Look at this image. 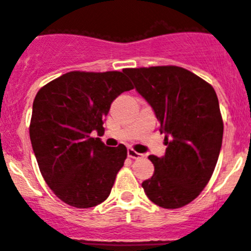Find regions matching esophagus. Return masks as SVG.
I'll return each instance as SVG.
<instances>
[{
  "label": "esophagus",
  "instance_id": "34e87169",
  "mask_svg": "<svg viewBox=\"0 0 251 251\" xmlns=\"http://www.w3.org/2000/svg\"><path fill=\"white\" fill-rule=\"evenodd\" d=\"M127 155L130 158H133V159H140V158H143V154H141V153L136 152V151L132 150V148H128V150H127Z\"/></svg>",
  "mask_w": 251,
  "mask_h": 251
}]
</instances>
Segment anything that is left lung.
<instances>
[{
	"mask_svg": "<svg viewBox=\"0 0 251 251\" xmlns=\"http://www.w3.org/2000/svg\"><path fill=\"white\" fill-rule=\"evenodd\" d=\"M124 72L152 106L160 133L165 135V154L148 157L154 173L142 182L143 190L160 207H182L200 195L217 164L223 137L217 94L211 84L182 67Z\"/></svg>",
	"mask_w": 251,
	"mask_h": 251,
	"instance_id": "obj_1",
	"label": "left lung"
}]
</instances>
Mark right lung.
<instances>
[{"instance_id": "right-lung-1", "label": "right lung", "mask_w": 251, "mask_h": 251, "mask_svg": "<svg viewBox=\"0 0 251 251\" xmlns=\"http://www.w3.org/2000/svg\"><path fill=\"white\" fill-rule=\"evenodd\" d=\"M132 88L124 72L72 71L36 93L31 146L44 180L67 205L89 208L110 195L127 150L106 147L92 133L103 135L114 99Z\"/></svg>"}]
</instances>
